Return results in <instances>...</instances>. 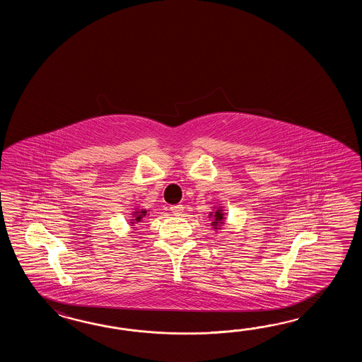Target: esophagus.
I'll return each mask as SVG.
<instances>
[{
	"label": "esophagus",
	"instance_id": "1",
	"mask_svg": "<svg viewBox=\"0 0 362 362\" xmlns=\"http://www.w3.org/2000/svg\"><path fill=\"white\" fill-rule=\"evenodd\" d=\"M170 211H172V214H173V215L180 216L182 214L184 207H182V204H176V206H172V207H170Z\"/></svg>",
	"mask_w": 362,
	"mask_h": 362
}]
</instances>
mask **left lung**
<instances>
[{"label": "left lung", "instance_id": "obj_1", "mask_svg": "<svg viewBox=\"0 0 362 362\" xmlns=\"http://www.w3.org/2000/svg\"><path fill=\"white\" fill-rule=\"evenodd\" d=\"M208 217L212 220L211 225L214 226L215 230L221 229V226L225 223V211H223V207L218 206V207L212 208V212H209Z\"/></svg>", "mask_w": 362, "mask_h": 362}]
</instances>
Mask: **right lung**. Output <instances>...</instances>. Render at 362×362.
I'll use <instances>...</instances> for the list:
<instances>
[{"mask_svg":"<svg viewBox=\"0 0 362 362\" xmlns=\"http://www.w3.org/2000/svg\"><path fill=\"white\" fill-rule=\"evenodd\" d=\"M146 216H148V211H146L145 208H134V209L132 211V226H134L136 223H141Z\"/></svg>","mask_w":362,"mask_h":362,"instance_id":"right-lung-1","label":"right lung"}]
</instances>
